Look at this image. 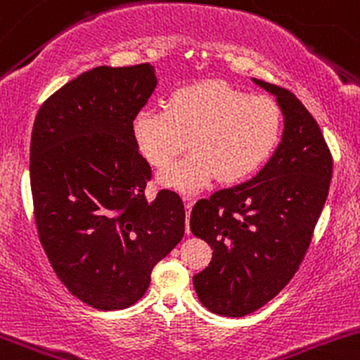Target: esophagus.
Wrapping results in <instances>:
<instances>
[{
	"label": "esophagus",
	"instance_id": "esophagus-1",
	"mask_svg": "<svg viewBox=\"0 0 360 360\" xmlns=\"http://www.w3.org/2000/svg\"><path fill=\"white\" fill-rule=\"evenodd\" d=\"M192 206H194V202L185 199V210H187V225H185V232H187V234H191V227H188V214H191Z\"/></svg>",
	"mask_w": 360,
	"mask_h": 360
}]
</instances>
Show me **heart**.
<instances>
[{
	"mask_svg": "<svg viewBox=\"0 0 360 360\" xmlns=\"http://www.w3.org/2000/svg\"><path fill=\"white\" fill-rule=\"evenodd\" d=\"M283 114L276 100L206 79L173 91L165 109L143 107L131 123L133 139L153 166L169 165L185 147L192 154L159 175L166 187L198 192L214 179H250L276 149Z\"/></svg>",
	"mask_w": 360,
	"mask_h": 360,
	"instance_id": "obj_1",
	"label": "heart"
}]
</instances>
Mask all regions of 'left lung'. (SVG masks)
<instances>
[{"mask_svg":"<svg viewBox=\"0 0 360 360\" xmlns=\"http://www.w3.org/2000/svg\"><path fill=\"white\" fill-rule=\"evenodd\" d=\"M284 116L276 153L250 181L192 207L191 231L213 258L194 276L210 312L243 317L274 298L295 276L328 198L333 158L317 121L286 88L255 79Z\"/></svg>","mask_w":360,"mask_h":360,"instance_id":"8db88e82","label":"left lung"}]
</instances>
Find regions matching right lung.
Segmentation results:
<instances>
[{
  "mask_svg": "<svg viewBox=\"0 0 360 360\" xmlns=\"http://www.w3.org/2000/svg\"><path fill=\"white\" fill-rule=\"evenodd\" d=\"M155 84L150 64L100 65L55 91L32 126L39 240L65 288L98 310L139 302L185 232L179 194L147 201L150 166L133 139V117Z\"/></svg>",
  "mask_w": 360,
  "mask_h": 360,
  "instance_id": "right-lung-1",
  "label": "right lung"
}]
</instances>
